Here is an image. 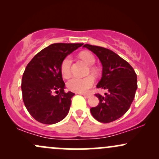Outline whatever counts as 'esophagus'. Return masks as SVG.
<instances>
[{
	"label": "esophagus",
	"mask_w": 159,
	"mask_h": 159,
	"mask_svg": "<svg viewBox=\"0 0 159 159\" xmlns=\"http://www.w3.org/2000/svg\"><path fill=\"white\" fill-rule=\"evenodd\" d=\"M83 96H84L85 98H89L91 97V95L90 94H83Z\"/></svg>",
	"instance_id": "34e87169"
}]
</instances>
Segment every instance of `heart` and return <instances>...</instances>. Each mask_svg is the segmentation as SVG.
<instances>
[{
  "mask_svg": "<svg viewBox=\"0 0 159 159\" xmlns=\"http://www.w3.org/2000/svg\"><path fill=\"white\" fill-rule=\"evenodd\" d=\"M80 57L88 65L92 66L95 63V57L91 53L82 52ZM72 57L66 56L61 62V72L64 78H68L71 74V66H72ZM92 72H96L94 68L91 69ZM95 79L93 76H87L85 78L72 77L67 81L66 85L69 90L75 93H85L94 84Z\"/></svg>",
  "mask_w": 159,
  "mask_h": 159,
  "instance_id": "1",
  "label": "heart"
}]
</instances>
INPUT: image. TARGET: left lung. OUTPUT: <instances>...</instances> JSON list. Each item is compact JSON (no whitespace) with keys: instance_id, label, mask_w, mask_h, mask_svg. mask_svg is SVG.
<instances>
[{"instance_id":"left-lung-1","label":"left lung","mask_w":159,"mask_h":159,"mask_svg":"<svg viewBox=\"0 0 159 159\" xmlns=\"http://www.w3.org/2000/svg\"><path fill=\"white\" fill-rule=\"evenodd\" d=\"M84 48L93 52L102 64V77L97 88L105 90V96L96 93L99 103L90 109L98 122L111 123L127 112L134 100L138 83L132 66L113 51L103 47L86 44Z\"/></svg>"}]
</instances>
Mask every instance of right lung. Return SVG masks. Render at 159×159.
I'll use <instances>...</instances> for the list:
<instances>
[{
	"label": "right lung",
	"instance_id": "1",
	"mask_svg": "<svg viewBox=\"0 0 159 159\" xmlns=\"http://www.w3.org/2000/svg\"><path fill=\"white\" fill-rule=\"evenodd\" d=\"M82 43H54L36 54L25 68L21 80L23 102L36 121L54 124L64 119L75 93L64 91L61 62ZM56 92L54 96L52 93Z\"/></svg>",
	"mask_w": 159,
	"mask_h": 159
}]
</instances>
